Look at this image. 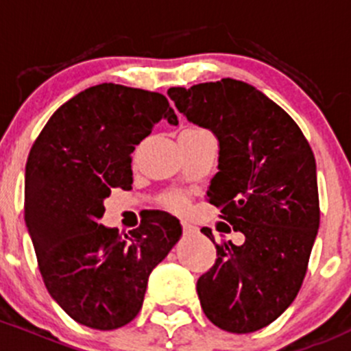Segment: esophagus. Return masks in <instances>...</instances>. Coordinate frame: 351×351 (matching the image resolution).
I'll return each mask as SVG.
<instances>
[{
	"instance_id": "1",
	"label": "esophagus",
	"mask_w": 351,
	"mask_h": 351,
	"mask_svg": "<svg viewBox=\"0 0 351 351\" xmlns=\"http://www.w3.org/2000/svg\"><path fill=\"white\" fill-rule=\"evenodd\" d=\"M182 233L186 234V237H193V234L197 233V228L194 225H191V223L182 221Z\"/></svg>"
}]
</instances>
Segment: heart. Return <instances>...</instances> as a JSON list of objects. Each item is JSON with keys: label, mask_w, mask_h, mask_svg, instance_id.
Returning <instances> with one entry per match:
<instances>
[{"label": "heart", "mask_w": 351, "mask_h": 351, "mask_svg": "<svg viewBox=\"0 0 351 351\" xmlns=\"http://www.w3.org/2000/svg\"><path fill=\"white\" fill-rule=\"evenodd\" d=\"M189 130H199V128H189ZM172 204L177 206V208H180V206H182V199H180L179 196L172 197Z\"/></svg>", "instance_id": "heart-1"}]
</instances>
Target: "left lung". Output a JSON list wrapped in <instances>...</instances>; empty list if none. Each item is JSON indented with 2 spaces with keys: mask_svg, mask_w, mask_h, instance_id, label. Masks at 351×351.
<instances>
[{
  "mask_svg": "<svg viewBox=\"0 0 351 351\" xmlns=\"http://www.w3.org/2000/svg\"><path fill=\"white\" fill-rule=\"evenodd\" d=\"M167 95L187 121L218 140L208 202L245 234L241 245H216V263L196 285L201 308L230 333L262 330L298 295L319 228L313 150L282 108L243 81L171 88ZM201 231L216 243L211 230Z\"/></svg>",
  "mask_w": 351,
  "mask_h": 351,
  "instance_id": "8db88e82",
  "label": "left lung"
}]
</instances>
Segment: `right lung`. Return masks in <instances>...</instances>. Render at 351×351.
<instances>
[{"mask_svg":"<svg viewBox=\"0 0 351 351\" xmlns=\"http://www.w3.org/2000/svg\"><path fill=\"white\" fill-rule=\"evenodd\" d=\"M160 121L179 123L164 95L104 82L64 103L28 155L25 225L47 291L79 324L130 323L150 272L182 234L165 211L125 237L99 223L111 189H132L130 155Z\"/></svg>","mask_w":351,"mask_h":351,"instance_id":"right-lung-1","label":"right lung"}]
</instances>
